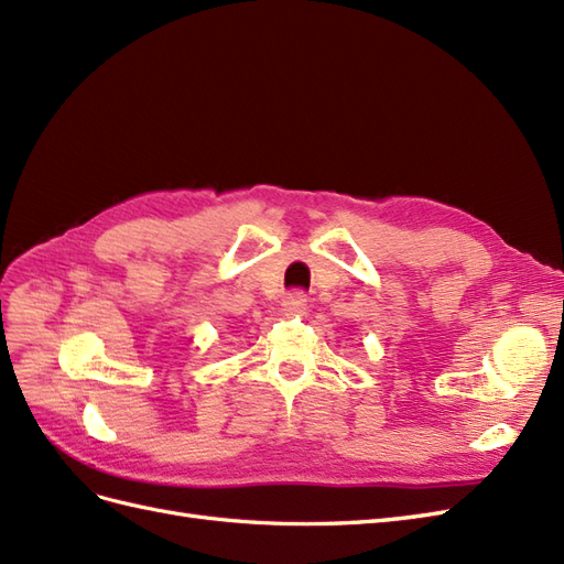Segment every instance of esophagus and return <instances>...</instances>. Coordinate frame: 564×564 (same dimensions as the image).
Wrapping results in <instances>:
<instances>
[{"label": "esophagus", "mask_w": 564, "mask_h": 564, "mask_svg": "<svg viewBox=\"0 0 564 564\" xmlns=\"http://www.w3.org/2000/svg\"><path fill=\"white\" fill-rule=\"evenodd\" d=\"M282 305H284L286 313L299 315V313H303L305 308H308V296H305V292H301V289H294V292L286 294Z\"/></svg>", "instance_id": "obj_1"}]
</instances>
